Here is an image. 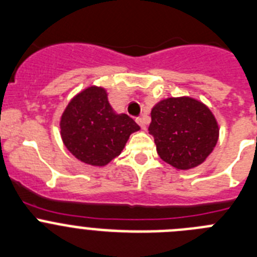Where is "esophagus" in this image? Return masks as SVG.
Listing matches in <instances>:
<instances>
[{"label":"esophagus","mask_w":257,"mask_h":257,"mask_svg":"<svg viewBox=\"0 0 257 257\" xmlns=\"http://www.w3.org/2000/svg\"><path fill=\"white\" fill-rule=\"evenodd\" d=\"M136 121H137V123L140 124L141 128L145 131V129H146V119H145V117H137V119H136Z\"/></svg>","instance_id":"obj_1"}]
</instances>
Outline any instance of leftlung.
<instances>
[{
    "instance_id": "1",
    "label": "left lung",
    "mask_w": 257,
    "mask_h": 257,
    "mask_svg": "<svg viewBox=\"0 0 257 257\" xmlns=\"http://www.w3.org/2000/svg\"><path fill=\"white\" fill-rule=\"evenodd\" d=\"M149 133L159 156L179 170L201 165L218 143L219 125L205 103L192 97H169L152 107Z\"/></svg>"
}]
</instances>
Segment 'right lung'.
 <instances>
[{
    "instance_id": "obj_1",
    "label": "right lung",
    "mask_w": 257,
    "mask_h": 257,
    "mask_svg": "<svg viewBox=\"0 0 257 257\" xmlns=\"http://www.w3.org/2000/svg\"><path fill=\"white\" fill-rule=\"evenodd\" d=\"M62 142L82 163L105 166L119 156L129 136L140 125L126 114H116L107 92L91 85L74 96L60 120Z\"/></svg>"
}]
</instances>
